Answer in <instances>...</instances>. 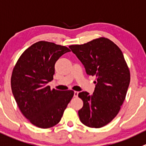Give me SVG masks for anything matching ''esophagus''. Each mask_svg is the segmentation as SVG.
Segmentation results:
<instances>
[{"label":"esophagus","instance_id":"1","mask_svg":"<svg viewBox=\"0 0 146 146\" xmlns=\"http://www.w3.org/2000/svg\"><path fill=\"white\" fill-rule=\"evenodd\" d=\"M78 92L74 91V97H78Z\"/></svg>","mask_w":146,"mask_h":146}]
</instances>
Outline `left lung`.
Here are the masks:
<instances>
[{
	"instance_id": "obj_1",
	"label": "left lung",
	"mask_w": 146,
	"mask_h": 146,
	"mask_svg": "<svg viewBox=\"0 0 146 146\" xmlns=\"http://www.w3.org/2000/svg\"><path fill=\"white\" fill-rule=\"evenodd\" d=\"M69 48L83 63L86 73L96 78L93 94L79 93L83 101L78 111L79 118L86 126L101 128L118 113L129 86L130 71L123 54L106 38Z\"/></svg>"
}]
</instances>
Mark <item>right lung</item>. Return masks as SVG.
I'll list each match as a JSON object with an SVG mask.
<instances>
[{"instance_id":"1","label":"right lung","mask_w":146,"mask_h":146,"mask_svg":"<svg viewBox=\"0 0 146 146\" xmlns=\"http://www.w3.org/2000/svg\"><path fill=\"white\" fill-rule=\"evenodd\" d=\"M70 51L66 46L37 42L23 53L13 70L11 89L15 101L23 115L38 128L58 123L74 95L71 90H50L48 85L53 79L56 62Z\"/></svg>"}]
</instances>
